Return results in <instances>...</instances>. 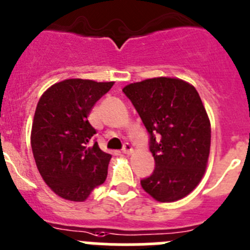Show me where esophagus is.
<instances>
[{"label":"esophagus","mask_w":250,"mask_h":250,"mask_svg":"<svg viewBox=\"0 0 250 250\" xmlns=\"http://www.w3.org/2000/svg\"><path fill=\"white\" fill-rule=\"evenodd\" d=\"M122 152L125 153V154H130V153L133 152V148H132V146H130L129 143H125L122 148Z\"/></svg>","instance_id":"obj_1"}]
</instances>
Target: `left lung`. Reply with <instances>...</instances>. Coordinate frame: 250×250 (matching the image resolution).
I'll list each match as a JSON object with an SVG mask.
<instances>
[{
    "instance_id": "1",
    "label": "left lung",
    "mask_w": 250,
    "mask_h": 250,
    "mask_svg": "<svg viewBox=\"0 0 250 250\" xmlns=\"http://www.w3.org/2000/svg\"><path fill=\"white\" fill-rule=\"evenodd\" d=\"M149 134L156 168L141 181L158 202H174L201 182L210 149V122L197 89L178 78L158 77L123 88Z\"/></svg>"
}]
</instances>
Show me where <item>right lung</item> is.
Wrapping results in <instances>:
<instances>
[{
    "mask_svg": "<svg viewBox=\"0 0 250 250\" xmlns=\"http://www.w3.org/2000/svg\"><path fill=\"white\" fill-rule=\"evenodd\" d=\"M114 82L62 81L40 98L33 118L31 146L38 172L57 195L73 202L87 199L107 178L112 156L101 150L88 122L92 107Z\"/></svg>",
    "mask_w": 250,
    "mask_h": 250,
    "instance_id": "obj_1",
    "label": "right lung"
}]
</instances>
